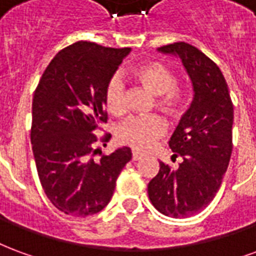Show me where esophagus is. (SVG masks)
I'll return each mask as SVG.
<instances>
[{
	"label": "esophagus",
	"mask_w": 256,
	"mask_h": 256,
	"mask_svg": "<svg viewBox=\"0 0 256 256\" xmlns=\"http://www.w3.org/2000/svg\"><path fill=\"white\" fill-rule=\"evenodd\" d=\"M142 156H144L142 154H140V152H137V150H133V155H132V158H133V160H140Z\"/></svg>",
	"instance_id": "34e87169"
}]
</instances>
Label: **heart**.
<instances>
[{
    "mask_svg": "<svg viewBox=\"0 0 256 256\" xmlns=\"http://www.w3.org/2000/svg\"><path fill=\"white\" fill-rule=\"evenodd\" d=\"M137 84L155 96L154 106L170 120L177 122L182 118L186 106V92L177 84V74L166 64L150 60L140 64L132 71ZM104 104L114 116L126 114V88L119 76L108 79L104 89ZM164 119L156 114L132 118L118 128V140L136 150H148L166 134Z\"/></svg>",
    "mask_w": 256,
    "mask_h": 256,
    "instance_id": "obj_1",
    "label": "heart"
}]
</instances>
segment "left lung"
I'll list each match as a JSON object with an SVG mask.
<instances>
[{"label": "left lung", "instance_id": "1", "mask_svg": "<svg viewBox=\"0 0 256 256\" xmlns=\"http://www.w3.org/2000/svg\"><path fill=\"white\" fill-rule=\"evenodd\" d=\"M174 53L192 79L194 97L168 141L178 167L159 162V172L148 184V196L158 211L186 218L206 208L218 192L230 160L233 102L220 67L186 42L160 46Z\"/></svg>", "mask_w": 256, "mask_h": 256}]
</instances>
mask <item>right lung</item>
<instances>
[{
  "label": "right lung",
  "instance_id": "obj_1",
  "mask_svg": "<svg viewBox=\"0 0 256 256\" xmlns=\"http://www.w3.org/2000/svg\"><path fill=\"white\" fill-rule=\"evenodd\" d=\"M128 52L75 42L52 58L34 92L30 137L36 172L48 198L64 214L84 218L101 211L132 159L128 146L102 155L97 145L111 134H94L108 120L106 82Z\"/></svg>",
  "mask_w": 256,
  "mask_h": 256
}]
</instances>
